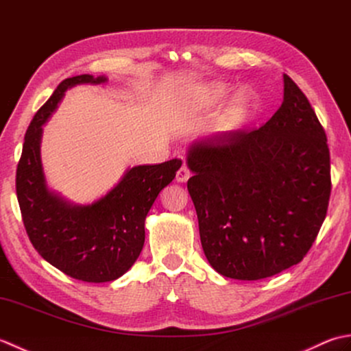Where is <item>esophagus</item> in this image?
I'll return each instance as SVG.
<instances>
[{
	"label": "esophagus",
	"mask_w": 351,
	"mask_h": 351,
	"mask_svg": "<svg viewBox=\"0 0 351 351\" xmlns=\"http://www.w3.org/2000/svg\"><path fill=\"white\" fill-rule=\"evenodd\" d=\"M190 176H191V171L187 166H182L180 170L176 171V181L178 182H187Z\"/></svg>",
	"instance_id": "1"
}]
</instances>
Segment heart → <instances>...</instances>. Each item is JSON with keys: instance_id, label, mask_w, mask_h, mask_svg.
Here are the masks:
<instances>
[{"instance_id": "heart-1", "label": "heart", "mask_w": 351, "mask_h": 351, "mask_svg": "<svg viewBox=\"0 0 351 351\" xmlns=\"http://www.w3.org/2000/svg\"><path fill=\"white\" fill-rule=\"evenodd\" d=\"M229 87L225 84H211L200 90H195L191 95V106H208V104H217L228 98ZM255 98L250 93H240L235 98L230 114L232 116H244L255 107Z\"/></svg>"}]
</instances>
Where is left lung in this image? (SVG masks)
Segmentation results:
<instances>
[{
  "label": "left lung",
  "mask_w": 351,
  "mask_h": 351,
  "mask_svg": "<svg viewBox=\"0 0 351 351\" xmlns=\"http://www.w3.org/2000/svg\"><path fill=\"white\" fill-rule=\"evenodd\" d=\"M187 189L215 271L270 278L299 264L329 206L330 152L306 96L283 75V102L261 128L197 141Z\"/></svg>",
  "instance_id": "left-lung-1"
}]
</instances>
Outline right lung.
Listing matches in <instances>:
<instances>
[{"label": "right lung", "mask_w": 351, "mask_h": 351, "mask_svg": "<svg viewBox=\"0 0 351 351\" xmlns=\"http://www.w3.org/2000/svg\"><path fill=\"white\" fill-rule=\"evenodd\" d=\"M106 77L63 80L34 114L25 132L16 169V196L29 241L39 255L64 274L83 282H110L136 263L145 243V219L158 193L175 180L181 160L126 171L116 187L87 206L64 202L45 184L40 164L42 125L66 88Z\"/></svg>", "instance_id": "1"}]
</instances>
